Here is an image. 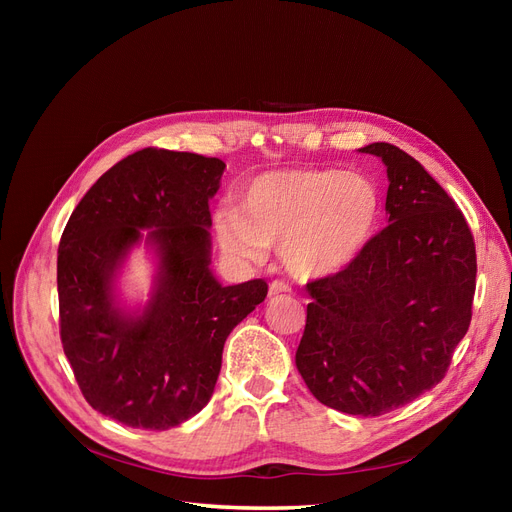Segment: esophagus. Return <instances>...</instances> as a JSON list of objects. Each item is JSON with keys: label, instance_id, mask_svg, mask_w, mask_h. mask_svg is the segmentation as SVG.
<instances>
[{"label": "esophagus", "instance_id": "obj_1", "mask_svg": "<svg viewBox=\"0 0 512 512\" xmlns=\"http://www.w3.org/2000/svg\"><path fill=\"white\" fill-rule=\"evenodd\" d=\"M292 288L286 284V282H282V280H275L271 286H269V294L271 297H275V294H288Z\"/></svg>", "mask_w": 512, "mask_h": 512}]
</instances>
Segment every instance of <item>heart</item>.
<instances>
[{
    "instance_id": "b5f03b06",
    "label": "heart",
    "mask_w": 512,
    "mask_h": 512,
    "mask_svg": "<svg viewBox=\"0 0 512 512\" xmlns=\"http://www.w3.org/2000/svg\"><path fill=\"white\" fill-rule=\"evenodd\" d=\"M380 194L359 173L288 168L256 177L241 209L224 205L213 215L222 250L237 260H262L282 241L288 269L299 277L333 275L350 267L374 237Z\"/></svg>"
}]
</instances>
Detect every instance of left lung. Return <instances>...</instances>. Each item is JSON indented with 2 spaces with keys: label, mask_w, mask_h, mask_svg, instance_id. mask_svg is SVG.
Segmentation results:
<instances>
[{
  "label": "left lung",
  "mask_w": 512,
  "mask_h": 512,
  "mask_svg": "<svg viewBox=\"0 0 512 512\" xmlns=\"http://www.w3.org/2000/svg\"><path fill=\"white\" fill-rule=\"evenodd\" d=\"M359 151L386 164L391 224L350 267L307 282L297 369L320 404L380 416L446 376L472 320L476 247L455 200L406 151Z\"/></svg>",
  "instance_id": "left-lung-1"
}]
</instances>
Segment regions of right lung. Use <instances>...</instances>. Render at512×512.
I'll list each match as a JSON object with an SVG mask.
<instances>
[{
  "instance_id": "1",
  "label": "right lung",
  "mask_w": 512,
  "mask_h": 512,
  "mask_svg": "<svg viewBox=\"0 0 512 512\" xmlns=\"http://www.w3.org/2000/svg\"><path fill=\"white\" fill-rule=\"evenodd\" d=\"M226 164L147 147L91 185L57 252L59 335L87 404L113 421L164 431L203 410L226 337L267 297L265 280L222 286L209 269V198ZM153 227L161 275L141 317H123L110 280Z\"/></svg>"
}]
</instances>
